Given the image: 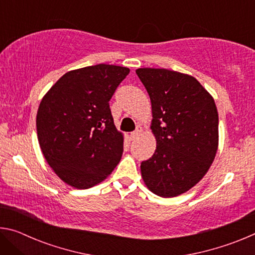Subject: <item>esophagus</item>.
Listing matches in <instances>:
<instances>
[{"instance_id":"34e87169","label":"esophagus","mask_w":255,"mask_h":255,"mask_svg":"<svg viewBox=\"0 0 255 255\" xmlns=\"http://www.w3.org/2000/svg\"><path fill=\"white\" fill-rule=\"evenodd\" d=\"M141 132H143V129H141V127H138L135 131H132L130 133V138H131L132 140L133 139H137V138L141 135Z\"/></svg>"}]
</instances>
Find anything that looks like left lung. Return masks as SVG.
<instances>
[{"mask_svg": "<svg viewBox=\"0 0 255 255\" xmlns=\"http://www.w3.org/2000/svg\"><path fill=\"white\" fill-rule=\"evenodd\" d=\"M150 99L153 156L141 162L144 183L155 195H182L204 178L218 149V111L195 77L166 68H137Z\"/></svg>", "mask_w": 255, "mask_h": 255, "instance_id": "left-lung-1", "label": "left lung"}]
</instances>
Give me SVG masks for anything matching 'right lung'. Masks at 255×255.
I'll return each instance as SVG.
<instances>
[{"instance_id":"right-lung-1","label":"right lung","mask_w":255,"mask_h":255,"mask_svg":"<svg viewBox=\"0 0 255 255\" xmlns=\"http://www.w3.org/2000/svg\"><path fill=\"white\" fill-rule=\"evenodd\" d=\"M130 70L99 64L64 74L41 99L37 136L58 178L75 189L102 182L118 165L124 133L117 130L109 101Z\"/></svg>"}]
</instances>
